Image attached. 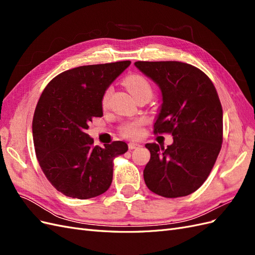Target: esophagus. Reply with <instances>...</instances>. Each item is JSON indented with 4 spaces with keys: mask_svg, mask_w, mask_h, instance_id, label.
I'll list each match as a JSON object with an SVG mask.
<instances>
[{
    "mask_svg": "<svg viewBox=\"0 0 255 255\" xmlns=\"http://www.w3.org/2000/svg\"><path fill=\"white\" fill-rule=\"evenodd\" d=\"M139 146H140L139 143H134V142H129V143H128V149H129V150L137 149V148H139Z\"/></svg>",
    "mask_w": 255,
    "mask_h": 255,
    "instance_id": "34e87169",
    "label": "esophagus"
}]
</instances>
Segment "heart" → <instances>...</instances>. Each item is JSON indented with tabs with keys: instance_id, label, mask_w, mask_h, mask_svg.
Listing matches in <instances>:
<instances>
[{
	"instance_id": "obj_1",
	"label": "heart",
	"mask_w": 255,
	"mask_h": 255,
	"mask_svg": "<svg viewBox=\"0 0 255 255\" xmlns=\"http://www.w3.org/2000/svg\"><path fill=\"white\" fill-rule=\"evenodd\" d=\"M125 84L127 88L128 89V91L130 92V95H132L136 100L143 96L151 97L152 95V88H151L150 83L144 78V76L140 74L128 75L125 80ZM111 91H112L111 88H109L104 92V95L102 97L101 104L103 109H105L107 104H109ZM142 125H143V121L140 119L127 122L121 127V134L128 138H137L141 133Z\"/></svg>"
}]
</instances>
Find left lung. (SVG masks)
Segmentation results:
<instances>
[{
    "label": "left lung",
    "mask_w": 255,
    "mask_h": 255,
    "mask_svg": "<svg viewBox=\"0 0 255 255\" xmlns=\"http://www.w3.org/2000/svg\"><path fill=\"white\" fill-rule=\"evenodd\" d=\"M135 66L160 88L163 103L154 134L169 133L167 148L146 143L151 158L144 183L154 194L179 198L195 192L206 181L221 150L222 107L210 78L181 61H136Z\"/></svg>",
    "instance_id": "1"
}]
</instances>
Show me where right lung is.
I'll return each mask as SVG.
<instances>
[{
  "label": "right lung",
  "mask_w": 255,
  "mask_h": 255,
  "mask_svg": "<svg viewBox=\"0 0 255 255\" xmlns=\"http://www.w3.org/2000/svg\"><path fill=\"white\" fill-rule=\"evenodd\" d=\"M130 61L76 67L55 76L42 91L33 118L35 152L41 170L61 194L98 197L110 188L114 158L128 151L125 141L94 145L86 133L102 117V97Z\"/></svg>",
  "instance_id": "1"
}]
</instances>
